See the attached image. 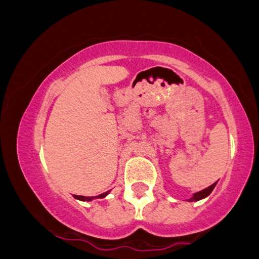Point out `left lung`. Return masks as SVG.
Instances as JSON below:
<instances>
[{"mask_svg": "<svg viewBox=\"0 0 259 259\" xmlns=\"http://www.w3.org/2000/svg\"><path fill=\"white\" fill-rule=\"evenodd\" d=\"M215 185H217V181H215L214 184H212V185H210V186H208L207 189L202 190V191L195 192V194L192 195V197H191V198H189V200H187V201H190V202H196V201H200V200H202V198H206L207 196H209V195H210V192L213 191V189H214Z\"/></svg>", "mask_w": 259, "mask_h": 259, "instance_id": "8db88e82", "label": "left lung"}]
</instances>
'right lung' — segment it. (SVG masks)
I'll return each mask as SVG.
<instances>
[{
    "label": "right lung",
    "mask_w": 259,
    "mask_h": 259,
    "mask_svg": "<svg viewBox=\"0 0 259 259\" xmlns=\"http://www.w3.org/2000/svg\"><path fill=\"white\" fill-rule=\"evenodd\" d=\"M108 194H109V191L105 192V194H101L99 196H94V197H85V196H78V195H74V197H75L76 200H80V201H92V200H95V198H103V197H106V196L108 195Z\"/></svg>",
    "instance_id": "1"
}]
</instances>
